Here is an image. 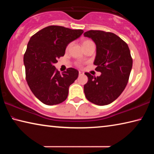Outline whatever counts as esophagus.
<instances>
[{
    "label": "esophagus",
    "mask_w": 154,
    "mask_h": 154,
    "mask_svg": "<svg viewBox=\"0 0 154 154\" xmlns=\"http://www.w3.org/2000/svg\"><path fill=\"white\" fill-rule=\"evenodd\" d=\"M84 75V72H83L82 71H79V75Z\"/></svg>",
    "instance_id": "34e87169"
}]
</instances>
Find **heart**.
Returning <instances> with one entry per match:
<instances>
[{"label": "heart", "instance_id": "obj_1", "mask_svg": "<svg viewBox=\"0 0 154 154\" xmlns=\"http://www.w3.org/2000/svg\"><path fill=\"white\" fill-rule=\"evenodd\" d=\"M92 41H90V40H84V41H83V42H82V45L84 46V45H87V44L90 43H92ZM71 45H72V43H69V45H67V47H66V50H69V48H71Z\"/></svg>", "mask_w": 154, "mask_h": 154}]
</instances>
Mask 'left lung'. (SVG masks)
<instances>
[{"mask_svg": "<svg viewBox=\"0 0 154 154\" xmlns=\"http://www.w3.org/2000/svg\"><path fill=\"white\" fill-rule=\"evenodd\" d=\"M83 35L91 38L96 45L94 64L101 72L96 77L85 72L88 77L84 85L85 97L97 105H106L116 100L126 88L132 66V58L127 43L114 33L89 30Z\"/></svg>", "mask_w": 154, "mask_h": 154, "instance_id": "8db88e82", "label": "left lung"}]
</instances>
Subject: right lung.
Masks as SVG:
<instances>
[{
    "label": "right lung",
    "mask_w": 154,
    "mask_h": 154,
    "mask_svg": "<svg viewBox=\"0 0 154 154\" xmlns=\"http://www.w3.org/2000/svg\"><path fill=\"white\" fill-rule=\"evenodd\" d=\"M83 32L49 26L31 36L24 55L26 79L34 95L45 105H58L66 100L69 86L77 79V70L69 68L60 74L54 64L64 56L68 44Z\"/></svg>",
    "instance_id": "1"
}]
</instances>
